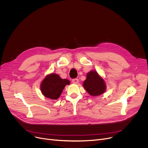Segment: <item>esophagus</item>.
<instances>
[{"label": "esophagus", "instance_id": "1", "mask_svg": "<svg viewBox=\"0 0 148 148\" xmlns=\"http://www.w3.org/2000/svg\"><path fill=\"white\" fill-rule=\"evenodd\" d=\"M72 82L73 84H77L79 82V80L77 79H72Z\"/></svg>", "mask_w": 148, "mask_h": 148}]
</instances>
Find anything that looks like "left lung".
<instances>
[{"mask_svg":"<svg viewBox=\"0 0 148 148\" xmlns=\"http://www.w3.org/2000/svg\"><path fill=\"white\" fill-rule=\"evenodd\" d=\"M83 86L90 95L94 97L103 94L106 89L104 80L96 71H90L87 73Z\"/></svg>","mask_w":148,"mask_h":148,"instance_id":"8db88e82","label":"left lung"}]
</instances>
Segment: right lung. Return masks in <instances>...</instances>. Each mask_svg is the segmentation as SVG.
Returning <instances> with one entry per match:
<instances>
[{
	"mask_svg": "<svg viewBox=\"0 0 148 148\" xmlns=\"http://www.w3.org/2000/svg\"><path fill=\"white\" fill-rule=\"evenodd\" d=\"M70 81L66 79H62L58 75L51 73L44 78L41 84L42 94L47 98L57 99L61 95L66 85Z\"/></svg>",
	"mask_w": 148,
	"mask_h": 148,
	"instance_id": "right-lung-1",
	"label": "right lung"
}]
</instances>
